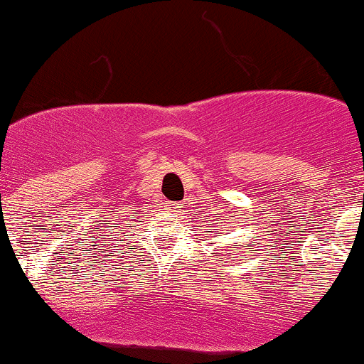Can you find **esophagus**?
Segmentation results:
<instances>
[{"mask_svg":"<svg viewBox=\"0 0 364 364\" xmlns=\"http://www.w3.org/2000/svg\"><path fill=\"white\" fill-rule=\"evenodd\" d=\"M171 211L174 213V214H179V213H181V208H179V205H174V208H172Z\"/></svg>","mask_w":364,"mask_h":364,"instance_id":"esophagus-1","label":"esophagus"}]
</instances>
